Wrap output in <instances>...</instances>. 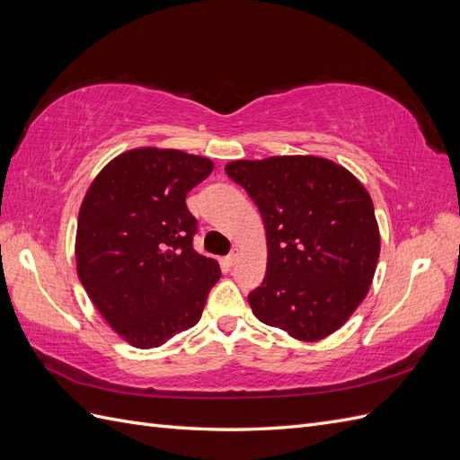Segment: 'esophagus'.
<instances>
[{
  "instance_id": "34e87169",
  "label": "esophagus",
  "mask_w": 460,
  "mask_h": 460,
  "mask_svg": "<svg viewBox=\"0 0 460 460\" xmlns=\"http://www.w3.org/2000/svg\"><path fill=\"white\" fill-rule=\"evenodd\" d=\"M238 259H240V252H238V249H234V252L226 257V264H228V267H232V264L238 262Z\"/></svg>"
}]
</instances>
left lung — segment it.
I'll use <instances>...</instances> for the list:
<instances>
[{"mask_svg":"<svg viewBox=\"0 0 460 460\" xmlns=\"http://www.w3.org/2000/svg\"><path fill=\"white\" fill-rule=\"evenodd\" d=\"M259 207L267 274L247 301L261 323L299 341L340 330L367 297L380 257L370 193L345 166L316 155L225 166Z\"/></svg>","mask_w":460,"mask_h":460,"instance_id":"obj_1","label":"left lung"}]
</instances>
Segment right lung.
I'll return each instance as SVG.
<instances>
[{"instance_id":"obj_1","label":"right lung","mask_w":460,"mask_h":460,"mask_svg":"<svg viewBox=\"0 0 460 460\" xmlns=\"http://www.w3.org/2000/svg\"><path fill=\"white\" fill-rule=\"evenodd\" d=\"M213 161L180 149L136 147L109 161L80 205L76 274L93 307L137 349L196 326L220 278L191 245L188 191Z\"/></svg>"}]
</instances>
